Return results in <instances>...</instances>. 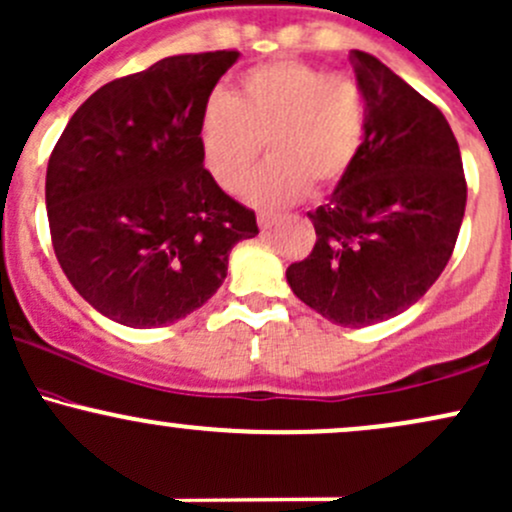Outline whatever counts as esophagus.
Segmentation results:
<instances>
[{
	"label": "esophagus",
	"instance_id": "obj_1",
	"mask_svg": "<svg viewBox=\"0 0 512 512\" xmlns=\"http://www.w3.org/2000/svg\"><path fill=\"white\" fill-rule=\"evenodd\" d=\"M277 221L279 216H274V213H260V216H257V223H260L262 230H269Z\"/></svg>",
	"mask_w": 512,
	"mask_h": 512
}]
</instances>
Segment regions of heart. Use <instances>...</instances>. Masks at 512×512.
<instances>
[{
  "instance_id": "1",
  "label": "heart",
  "mask_w": 512,
  "mask_h": 512,
  "mask_svg": "<svg viewBox=\"0 0 512 512\" xmlns=\"http://www.w3.org/2000/svg\"><path fill=\"white\" fill-rule=\"evenodd\" d=\"M367 133V97L352 75H325L299 60L252 67L235 97L204 104L199 143L206 170L228 192L250 177L267 145L269 162L247 182L245 199L277 209L333 189L357 162Z\"/></svg>"
}]
</instances>
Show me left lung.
Instances as JSON below:
<instances>
[{"instance_id":"1","label":"left lung","mask_w":512,"mask_h":512,"mask_svg":"<svg viewBox=\"0 0 512 512\" xmlns=\"http://www.w3.org/2000/svg\"><path fill=\"white\" fill-rule=\"evenodd\" d=\"M367 97L357 162L308 213L316 247L286 269L299 299L330 323L362 328L411 308L447 267L466 182L442 111L374 58L352 50Z\"/></svg>"}]
</instances>
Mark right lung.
<instances>
[{"mask_svg":"<svg viewBox=\"0 0 512 512\" xmlns=\"http://www.w3.org/2000/svg\"><path fill=\"white\" fill-rule=\"evenodd\" d=\"M238 50L172 55L99 87L46 174L55 257L94 311L128 328L187 318L218 291L255 213L204 167L199 121Z\"/></svg>","mask_w":512,"mask_h":512,"instance_id":"1","label":"right lung"}]
</instances>
